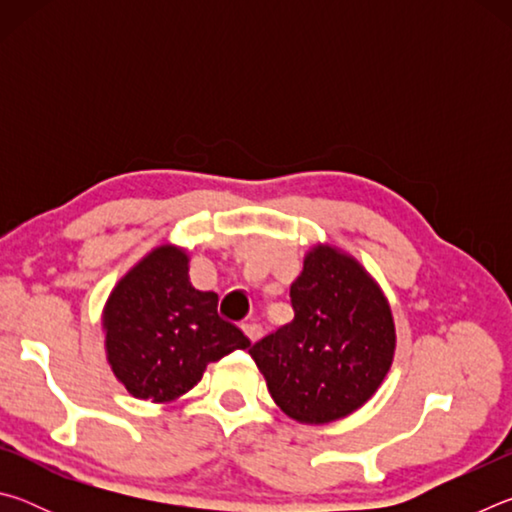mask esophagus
<instances>
[{
  "instance_id": "34e87169",
  "label": "esophagus",
  "mask_w": 512,
  "mask_h": 512,
  "mask_svg": "<svg viewBox=\"0 0 512 512\" xmlns=\"http://www.w3.org/2000/svg\"><path fill=\"white\" fill-rule=\"evenodd\" d=\"M244 334L248 336V341H250V343H257L259 339H262V327L255 325V323L244 325Z\"/></svg>"
}]
</instances>
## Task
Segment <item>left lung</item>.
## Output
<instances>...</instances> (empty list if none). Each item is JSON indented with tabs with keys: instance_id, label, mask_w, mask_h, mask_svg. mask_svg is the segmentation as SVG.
<instances>
[{
	"instance_id": "left-lung-1",
	"label": "left lung",
	"mask_w": 512,
	"mask_h": 512,
	"mask_svg": "<svg viewBox=\"0 0 512 512\" xmlns=\"http://www.w3.org/2000/svg\"><path fill=\"white\" fill-rule=\"evenodd\" d=\"M296 316L250 348L273 402L300 424H327L361 409L395 357L384 291L345 250L316 244L291 284Z\"/></svg>"
}]
</instances>
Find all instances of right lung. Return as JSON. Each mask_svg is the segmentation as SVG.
I'll return each mask as SVG.
<instances>
[{
    "instance_id": "add662e5",
    "label": "right lung",
    "mask_w": 512,
    "mask_h": 512,
    "mask_svg": "<svg viewBox=\"0 0 512 512\" xmlns=\"http://www.w3.org/2000/svg\"><path fill=\"white\" fill-rule=\"evenodd\" d=\"M219 296L189 282V255L155 246L110 291L101 325L106 359L137 400L169 404L201 381L207 363L250 348L216 311Z\"/></svg>"
}]
</instances>
